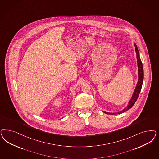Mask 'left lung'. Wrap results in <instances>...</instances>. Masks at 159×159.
<instances>
[{
	"mask_svg": "<svg viewBox=\"0 0 159 159\" xmlns=\"http://www.w3.org/2000/svg\"><path fill=\"white\" fill-rule=\"evenodd\" d=\"M134 46H135V50H136V55H137L138 66L139 79L138 82V84L136 85L135 90H134V91L133 92L132 97L131 98L130 101H129L128 105L127 106V107L125 108L122 111L117 113H109L103 112L105 113L106 114H108V115H110V114L112 115V114H113V115H115V114H120V113L125 112L126 111L129 110L130 108H131L133 107V105L135 103L136 101H137V99L138 98L139 93H140V92L141 89H142V87L143 81V65H142V61H141L140 58V56H139L138 47L135 44H134Z\"/></svg>",
	"mask_w": 159,
	"mask_h": 159,
	"instance_id": "obj_1",
	"label": "left lung"
}]
</instances>
